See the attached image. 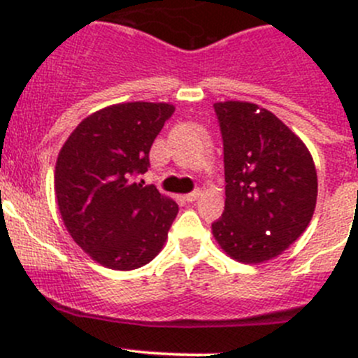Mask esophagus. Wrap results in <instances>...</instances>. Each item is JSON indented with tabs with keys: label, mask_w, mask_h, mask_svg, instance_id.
<instances>
[{
	"label": "esophagus",
	"mask_w": 358,
	"mask_h": 358,
	"mask_svg": "<svg viewBox=\"0 0 358 358\" xmlns=\"http://www.w3.org/2000/svg\"><path fill=\"white\" fill-rule=\"evenodd\" d=\"M201 197V190H194V192H190V194H185V196H183V201H187V202H194V201H197Z\"/></svg>",
	"instance_id": "esophagus-1"
}]
</instances>
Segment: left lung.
<instances>
[{"instance_id": "left-lung-1", "label": "left lung", "mask_w": 358, "mask_h": 358, "mask_svg": "<svg viewBox=\"0 0 358 358\" xmlns=\"http://www.w3.org/2000/svg\"><path fill=\"white\" fill-rule=\"evenodd\" d=\"M215 112L227 199L213 236L237 262L275 258L305 232L315 211L313 159L277 115L256 103L218 102Z\"/></svg>"}]
</instances>
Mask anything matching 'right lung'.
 I'll use <instances>...</instances> for the list:
<instances>
[{"label":"right lung","instance_id":"add662e5","mask_svg":"<svg viewBox=\"0 0 358 358\" xmlns=\"http://www.w3.org/2000/svg\"><path fill=\"white\" fill-rule=\"evenodd\" d=\"M173 112L150 102L106 107L83 119L60 150L55 196L64 225L100 265L138 268L166 243L178 204L133 178L149 169L150 147Z\"/></svg>","mask_w":358,"mask_h":358}]
</instances>
